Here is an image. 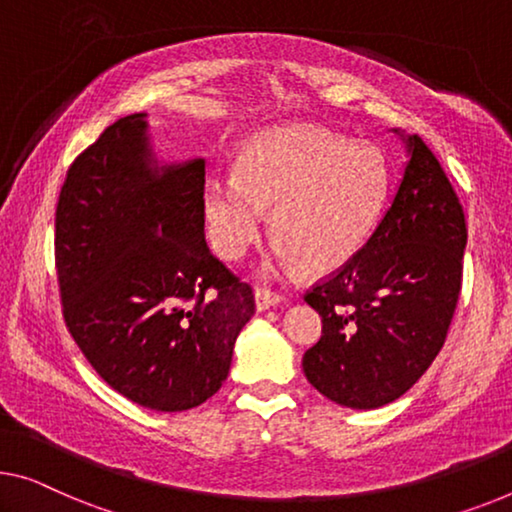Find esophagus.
<instances>
[{"label":"esophagus","instance_id":"1","mask_svg":"<svg viewBox=\"0 0 512 512\" xmlns=\"http://www.w3.org/2000/svg\"><path fill=\"white\" fill-rule=\"evenodd\" d=\"M255 301H257V310H269V308H276V305L285 303V296H282L280 292H273V289H269V287H257Z\"/></svg>","mask_w":512,"mask_h":512}]
</instances>
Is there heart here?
Returning a JSON list of instances; mask_svg holds the SVG:
<instances>
[{"mask_svg":"<svg viewBox=\"0 0 512 512\" xmlns=\"http://www.w3.org/2000/svg\"><path fill=\"white\" fill-rule=\"evenodd\" d=\"M388 193L384 158L317 126H285L257 135L236 174L204 188L213 248L241 259L266 232L264 209L282 239L278 262L326 273L349 262L375 230Z\"/></svg>","mask_w":512,"mask_h":512,"instance_id":"obj_1","label":"heart"}]
</instances>
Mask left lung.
<instances>
[{
	"label": "left lung",
	"instance_id": "8db88e82",
	"mask_svg": "<svg viewBox=\"0 0 512 512\" xmlns=\"http://www.w3.org/2000/svg\"><path fill=\"white\" fill-rule=\"evenodd\" d=\"M407 147L398 193L368 243L303 296L322 315L303 372L342 407L377 409L407 393L444 347L460 299L462 204L421 137Z\"/></svg>",
	"mask_w": 512,
	"mask_h": 512
}]
</instances>
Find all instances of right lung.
Returning a JSON list of instances; mask_svg holds the SVG:
<instances>
[{"mask_svg": "<svg viewBox=\"0 0 512 512\" xmlns=\"http://www.w3.org/2000/svg\"><path fill=\"white\" fill-rule=\"evenodd\" d=\"M204 160L151 167L144 114L73 160L55 213L68 333L103 381L147 409L183 411L223 386L255 315L248 282L204 241Z\"/></svg>", "mask_w": 512, "mask_h": 512, "instance_id": "right-lung-1", "label": "right lung"}]
</instances>
